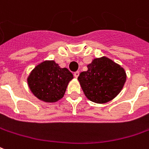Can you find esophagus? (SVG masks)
I'll return each mask as SVG.
<instances>
[{"mask_svg": "<svg viewBox=\"0 0 149 149\" xmlns=\"http://www.w3.org/2000/svg\"><path fill=\"white\" fill-rule=\"evenodd\" d=\"M79 74H80V72H78V71H77V72H75L74 74H73V75H74L75 77L77 78V77H78V76H79Z\"/></svg>", "mask_w": 149, "mask_h": 149, "instance_id": "obj_1", "label": "esophagus"}]
</instances>
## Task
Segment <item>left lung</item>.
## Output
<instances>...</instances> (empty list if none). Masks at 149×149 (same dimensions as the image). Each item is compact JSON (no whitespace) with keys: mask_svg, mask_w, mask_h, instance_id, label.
Segmentation results:
<instances>
[{"mask_svg":"<svg viewBox=\"0 0 149 149\" xmlns=\"http://www.w3.org/2000/svg\"><path fill=\"white\" fill-rule=\"evenodd\" d=\"M78 81L87 98L96 103H106L120 93L125 84L126 72L118 64L107 57L97 58L88 64Z\"/></svg>","mask_w":149,"mask_h":149,"instance_id":"8db88e82","label":"left lung"}]
</instances>
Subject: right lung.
Wrapping results in <instances>:
<instances>
[{"mask_svg":"<svg viewBox=\"0 0 149 149\" xmlns=\"http://www.w3.org/2000/svg\"><path fill=\"white\" fill-rule=\"evenodd\" d=\"M73 75L66 68H61L55 61H44L32 70L27 78L30 89L38 99L55 102L64 97Z\"/></svg>","mask_w":149,"mask_h":149,"instance_id":"1","label":"right lung"}]
</instances>
